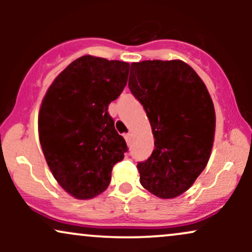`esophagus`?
Instances as JSON below:
<instances>
[{
  "label": "esophagus",
  "mask_w": 252,
  "mask_h": 252,
  "mask_svg": "<svg viewBox=\"0 0 252 252\" xmlns=\"http://www.w3.org/2000/svg\"><path fill=\"white\" fill-rule=\"evenodd\" d=\"M124 138H126V143H129L130 142V140H131V134H126L124 135Z\"/></svg>",
  "instance_id": "1"
}]
</instances>
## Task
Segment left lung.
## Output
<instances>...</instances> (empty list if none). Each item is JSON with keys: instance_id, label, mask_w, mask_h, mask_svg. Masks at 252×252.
Instances as JSON below:
<instances>
[{"instance_id": "left-lung-1", "label": "left lung", "mask_w": 252, "mask_h": 252, "mask_svg": "<svg viewBox=\"0 0 252 252\" xmlns=\"http://www.w3.org/2000/svg\"><path fill=\"white\" fill-rule=\"evenodd\" d=\"M129 89L146 110L155 138L152 155L137 163L141 185L158 198H175L209 162L216 129L209 91L181 60L132 63Z\"/></svg>"}]
</instances>
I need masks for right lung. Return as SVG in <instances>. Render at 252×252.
<instances>
[{"instance_id": "right-lung-1", "label": "right lung", "mask_w": 252, "mask_h": 252, "mask_svg": "<svg viewBox=\"0 0 252 252\" xmlns=\"http://www.w3.org/2000/svg\"><path fill=\"white\" fill-rule=\"evenodd\" d=\"M130 65L84 56L52 83L39 112L40 144L52 174L77 199L108 189L128 152L108 108L126 88Z\"/></svg>"}]
</instances>
